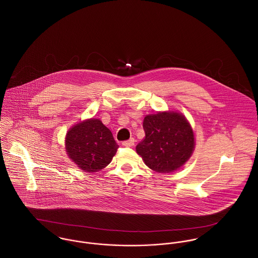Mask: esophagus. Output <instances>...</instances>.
Instances as JSON below:
<instances>
[{
  "mask_svg": "<svg viewBox=\"0 0 258 258\" xmlns=\"http://www.w3.org/2000/svg\"><path fill=\"white\" fill-rule=\"evenodd\" d=\"M134 144H135V139L134 138H131L127 141L122 142V145L125 146V147H132V146H134Z\"/></svg>",
  "mask_w": 258,
  "mask_h": 258,
  "instance_id": "34e87169",
  "label": "esophagus"
}]
</instances>
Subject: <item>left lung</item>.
I'll use <instances>...</instances> for the list:
<instances>
[{"mask_svg":"<svg viewBox=\"0 0 258 258\" xmlns=\"http://www.w3.org/2000/svg\"><path fill=\"white\" fill-rule=\"evenodd\" d=\"M145 138L136 146L150 169L171 173L180 169L195 150L194 131L183 114L158 112L144 118Z\"/></svg>","mask_w":258,"mask_h":258,"instance_id":"8db88e82","label":"left lung"}]
</instances>
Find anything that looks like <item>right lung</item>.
<instances>
[{
	"label": "right lung",
	"instance_id": "obj_1",
	"mask_svg": "<svg viewBox=\"0 0 258 258\" xmlns=\"http://www.w3.org/2000/svg\"><path fill=\"white\" fill-rule=\"evenodd\" d=\"M110 130L99 119H87L73 126L67 133L66 150L71 160L84 172L105 168L117 152Z\"/></svg>",
	"mask_w": 258,
	"mask_h": 258
}]
</instances>
